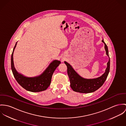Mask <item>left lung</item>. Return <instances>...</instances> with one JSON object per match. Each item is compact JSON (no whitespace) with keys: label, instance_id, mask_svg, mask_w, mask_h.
Wrapping results in <instances>:
<instances>
[{"label":"left lung","instance_id":"obj_1","mask_svg":"<svg viewBox=\"0 0 126 126\" xmlns=\"http://www.w3.org/2000/svg\"><path fill=\"white\" fill-rule=\"evenodd\" d=\"M102 42L104 44V48L107 56L109 57V61L107 63V68L105 72L100 77L93 79L84 78L76 72L69 63L64 61L67 67V72L70 78V87L74 91L82 93L93 92L100 88L106 80L110 71V60L108 47L103 40H102Z\"/></svg>","mask_w":126,"mask_h":126}]
</instances>
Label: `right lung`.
Returning <instances> with one entry per match:
<instances>
[{"label":"right lung","instance_id":"right-lung-1","mask_svg":"<svg viewBox=\"0 0 126 126\" xmlns=\"http://www.w3.org/2000/svg\"><path fill=\"white\" fill-rule=\"evenodd\" d=\"M17 43L15 44L11 56V68L16 80L22 87L29 91L38 92L45 90L51 84L53 74L61 62L57 60H53L46 70L39 76L32 77L25 76L19 73L14 67L13 55Z\"/></svg>","mask_w":126,"mask_h":126}]
</instances>
